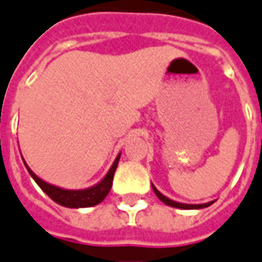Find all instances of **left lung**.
I'll return each mask as SVG.
<instances>
[{
	"label": "left lung",
	"mask_w": 262,
	"mask_h": 262,
	"mask_svg": "<svg viewBox=\"0 0 262 262\" xmlns=\"http://www.w3.org/2000/svg\"><path fill=\"white\" fill-rule=\"evenodd\" d=\"M152 186V190H154V193H156V196L159 198L160 201L163 202V203H166V205H168V206H173V208H177V209H203V208H208V206H210L213 202H208V203H201V205H187V203H180V202H176L173 201V199H170V198H167V196H164L163 193H160L159 190H157V187L154 186V184H151Z\"/></svg>",
	"instance_id": "1"
}]
</instances>
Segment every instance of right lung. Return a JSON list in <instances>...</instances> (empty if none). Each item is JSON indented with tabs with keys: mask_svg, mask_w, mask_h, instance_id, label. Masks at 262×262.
<instances>
[{
	"mask_svg": "<svg viewBox=\"0 0 262 262\" xmlns=\"http://www.w3.org/2000/svg\"><path fill=\"white\" fill-rule=\"evenodd\" d=\"M119 157H121V152L117 156L115 161L112 163V166L108 170V173L105 174L102 180L99 183L94 184L88 189H80V190H70V189H63V187H59V186H54V184H50L45 182L43 179L37 176L33 173V170L26 164V167L29 170L30 176L34 179L40 189L52 199L56 203H59L64 208H72V209H78V208H91V206H95L98 203L106 198V194L110 193L111 187H112V180H114V174H115V170L118 167V161ZM24 161V160H23Z\"/></svg>",
	"mask_w": 262,
	"mask_h": 262,
	"instance_id": "obj_1",
	"label": "right lung"
}]
</instances>
